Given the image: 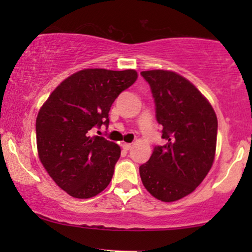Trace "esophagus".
<instances>
[{"mask_svg": "<svg viewBox=\"0 0 252 252\" xmlns=\"http://www.w3.org/2000/svg\"><path fill=\"white\" fill-rule=\"evenodd\" d=\"M131 147H132L131 143H123L122 144V148L124 150H130V149H131Z\"/></svg>", "mask_w": 252, "mask_h": 252, "instance_id": "1", "label": "esophagus"}]
</instances>
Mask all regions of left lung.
Here are the masks:
<instances>
[{
    "label": "left lung",
    "mask_w": 252,
    "mask_h": 252,
    "mask_svg": "<svg viewBox=\"0 0 252 252\" xmlns=\"http://www.w3.org/2000/svg\"><path fill=\"white\" fill-rule=\"evenodd\" d=\"M149 84L164 146H155L140 166L146 189L161 201L192 193L213 164L218 121L209 100L186 78L172 71L141 72Z\"/></svg>",
    "instance_id": "left-lung-1"
}]
</instances>
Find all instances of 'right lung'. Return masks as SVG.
Here are the masks:
<instances>
[{"instance_id":"right-lung-1","label":"right lung","mask_w":252,"mask_h":252,"mask_svg":"<svg viewBox=\"0 0 252 252\" xmlns=\"http://www.w3.org/2000/svg\"><path fill=\"white\" fill-rule=\"evenodd\" d=\"M136 79L135 70H82L57 86L40 109L35 124L40 161L67 194L88 199L108 187L121 148L89 131L109 126L112 103Z\"/></svg>"}]
</instances>
